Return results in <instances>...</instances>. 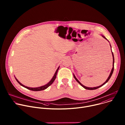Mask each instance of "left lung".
<instances>
[{"label":"left lung","instance_id":"1","mask_svg":"<svg viewBox=\"0 0 125 125\" xmlns=\"http://www.w3.org/2000/svg\"><path fill=\"white\" fill-rule=\"evenodd\" d=\"M102 35V37L103 38H104L105 40H106L107 41H108L107 40V39L104 37V36H103V35ZM108 42H109V41H108ZM110 45V47H111V45ZM111 52H112V56H113V68H112V70H111V73H110V75H109V76L108 77V79H107V80L102 84H101V85H99V86H96V87H86V86H84V85H83V84H82L80 82H79V81L76 78V77H75V76L74 75V78L75 79V80L77 81V82L79 83H80L83 88H84L85 89H86V90H96V89H97V88H99V87H101V86H103L104 84H105L106 83H107L108 82V81L109 80V79H110V78H111V76H112V74H113V71H114V55H113V52H112V50H111Z\"/></svg>","mask_w":125,"mask_h":125}]
</instances>
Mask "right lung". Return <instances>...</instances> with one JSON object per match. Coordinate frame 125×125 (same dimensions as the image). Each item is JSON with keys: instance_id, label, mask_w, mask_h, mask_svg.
Wrapping results in <instances>:
<instances>
[{"instance_id": "right-lung-1", "label": "right lung", "mask_w": 125, "mask_h": 125, "mask_svg": "<svg viewBox=\"0 0 125 125\" xmlns=\"http://www.w3.org/2000/svg\"><path fill=\"white\" fill-rule=\"evenodd\" d=\"M59 67L57 68V70L56 71V72L54 75V76H53V78H52V79L50 81V82L47 83V84H46L45 85H44L43 86H40V87H28V86H26L24 85H23V84H22L15 77V79L16 80V81H17V82L18 83L21 85H22V86L28 89V90H30L31 91H42V90H45L46 88H47L48 86H49L53 83V82L54 81V80H55L56 79V75H57V72H58V70H59Z\"/></svg>"}]
</instances>
